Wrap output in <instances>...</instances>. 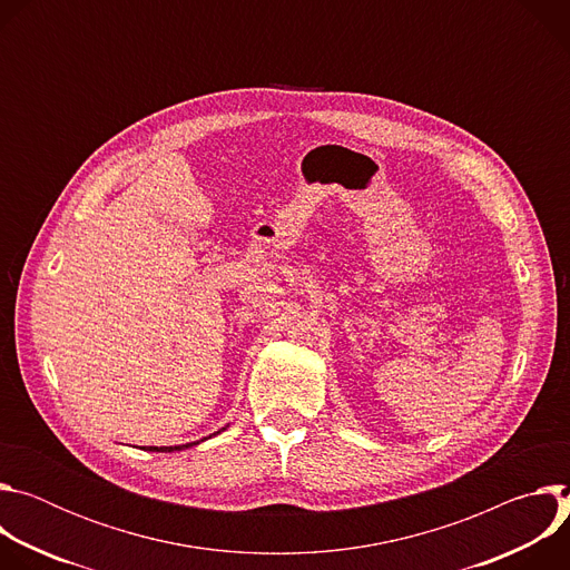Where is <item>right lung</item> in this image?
I'll use <instances>...</instances> for the list:
<instances>
[{
  "label": "right lung",
  "instance_id": "add662e5",
  "mask_svg": "<svg viewBox=\"0 0 570 570\" xmlns=\"http://www.w3.org/2000/svg\"><path fill=\"white\" fill-rule=\"evenodd\" d=\"M227 429V426H225ZM225 429H220V431H225ZM220 431H216L214 435H218ZM212 438V435H209ZM207 438H203V440H198V442H189V444H180V446H144V451H157V453H174V451H185V449H191V446H196V444H200V442H205Z\"/></svg>",
  "mask_w": 570,
  "mask_h": 570
}]
</instances>
